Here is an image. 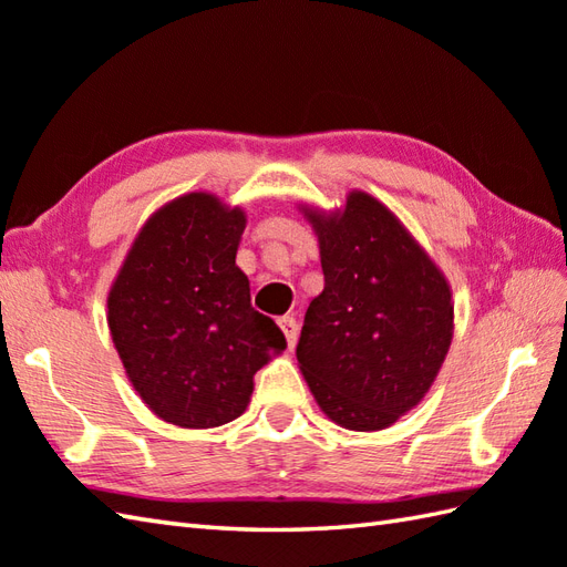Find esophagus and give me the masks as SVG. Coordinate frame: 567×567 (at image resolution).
I'll return each mask as SVG.
<instances>
[{
	"mask_svg": "<svg viewBox=\"0 0 567 567\" xmlns=\"http://www.w3.org/2000/svg\"><path fill=\"white\" fill-rule=\"evenodd\" d=\"M278 323H280V331H282L285 338H287V346L295 348V346H297V338H299V326H297V321L292 319V316H282V319H280Z\"/></svg>",
	"mask_w": 567,
	"mask_h": 567,
	"instance_id": "34e87169",
	"label": "esophagus"
}]
</instances>
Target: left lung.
Listing matches in <instances>:
<instances>
[{"mask_svg": "<svg viewBox=\"0 0 567 567\" xmlns=\"http://www.w3.org/2000/svg\"><path fill=\"white\" fill-rule=\"evenodd\" d=\"M319 239L323 292L305 316L299 370L321 411L354 432L391 427L425 399L454 338L452 287L415 236L364 190L299 205Z\"/></svg>", "mask_w": 567, "mask_h": 567, "instance_id": "obj_1", "label": "left lung"}]
</instances>
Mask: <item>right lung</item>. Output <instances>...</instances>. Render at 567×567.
Listing matches in <instances>:
<instances>
[{
    "mask_svg": "<svg viewBox=\"0 0 567 567\" xmlns=\"http://www.w3.org/2000/svg\"><path fill=\"white\" fill-rule=\"evenodd\" d=\"M246 213L197 190L142 224L109 289V328L130 384L164 423L207 430L239 417L254 374L287 348L251 307L236 266Z\"/></svg>",
    "mask_w": 567,
    "mask_h": 567,
    "instance_id": "add662e5",
    "label": "right lung"
}]
</instances>
